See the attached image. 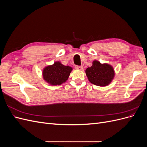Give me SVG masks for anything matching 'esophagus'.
<instances>
[{
  "instance_id": "34e87169",
  "label": "esophagus",
  "mask_w": 147,
  "mask_h": 147,
  "mask_svg": "<svg viewBox=\"0 0 147 147\" xmlns=\"http://www.w3.org/2000/svg\"><path fill=\"white\" fill-rule=\"evenodd\" d=\"M75 69L78 70H82L83 69V67L82 66H78V65H76L75 66Z\"/></svg>"
}]
</instances>
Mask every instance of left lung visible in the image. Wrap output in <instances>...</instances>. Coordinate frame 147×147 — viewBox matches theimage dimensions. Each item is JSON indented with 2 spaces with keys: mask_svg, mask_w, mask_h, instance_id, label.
<instances>
[{
  "mask_svg": "<svg viewBox=\"0 0 147 147\" xmlns=\"http://www.w3.org/2000/svg\"><path fill=\"white\" fill-rule=\"evenodd\" d=\"M90 67H88L85 73L88 80L94 85L106 86L111 83L114 78L115 72L113 67L107 63L102 64L94 60Z\"/></svg>",
  "mask_w": 147,
  "mask_h": 147,
  "instance_id": "1",
  "label": "left lung"
}]
</instances>
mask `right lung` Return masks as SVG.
Instances as JSON below:
<instances>
[{"label":"right lung","mask_w":147,"mask_h":147,"mask_svg":"<svg viewBox=\"0 0 147 147\" xmlns=\"http://www.w3.org/2000/svg\"><path fill=\"white\" fill-rule=\"evenodd\" d=\"M72 70L71 67L64 65L59 61H56L53 64L43 68L42 76L44 80L50 85H61L67 80Z\"/></svg>","instance_id":"obj_1"}]
</instances>
